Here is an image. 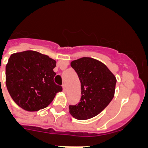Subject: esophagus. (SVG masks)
<instances>
[{
  "instance_id": "esophagus-1",
  "label": "esophagus",
  "mask_w": 148,
  "mask_h": 148,
  "mask_svg": "<svg viewBox=\"0 0 148 148\" xmlns=\"http://www.w3.org/2000/svg\"><path fill=\"white\" fill-rule=\"evenodd\" d=\"M62 88H63V91H64V92H66V84H63Z\"/></svg>"
}]
</instances>
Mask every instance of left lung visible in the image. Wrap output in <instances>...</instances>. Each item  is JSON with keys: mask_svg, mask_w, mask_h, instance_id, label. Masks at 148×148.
Here are the masks:
<instances>
[{"mask_svg": "<svg viewBox=\"0 0 148 148\" xmlns=\"http://www.w3.org/2000/svg\"><path fill=\"white\" fill-rule=\"evenodd\" d=\"M81 82V101L70 105V113L78 120L95 117L110 104L115 94L116 78L102 62L83 57L70 63Z\"/></svg>", "mask_w": 148, "mask_h": 148, "instance_id": "8db88e82", "label": "left lung"}]
</instances>
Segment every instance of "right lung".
I'll list each match as a JSON object with an SVG mask.
<instances>
[{"mask_svg":"<svg viewBox=\"0 0 148 148\" xmlns=\"http://www.w3.org/2000/svg\"><path fill=\"white\" fill-rule=\"evenodd\" d=\"M56 61L33 50L11 55L6 66V85L13 101L34 112L47 108L62 87L54 82Z\"/></svg>","mask_w":148,"mask_h":148,"instance_id":"1","label":"right lung"}]
</instances>
